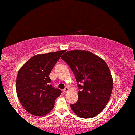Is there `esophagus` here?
<instances>
[{
    "label": "esophagus",
    "instance_id": "esophagus-1",
    "mask_svg": "<svg viewBox=\"0 0 135 135\" xmlns=\"http://www.w3.org/2000/svg\"><path fill=\"white\" fill-rule=\"evenodd\" d=\"M63 91H64V92L67 93V92H68V91H69V88H67V87H66V88H65L63 90Z\"/></svg>",
    "mask_w": 135,
    "mask_h": 135
}]
</instances>
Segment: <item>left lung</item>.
<instances>
[{"mask_svg": "<svg viewBox=\"0 0 135 135\" xmlns=\"http://www.w3.org/2000/svg\"><path fill=\"white\" fill-rule=\"evenodd\" d=\"M61 58L70 67L80 89L78 100L70 105L72 111L83 118L95 117L105 108L113 90L108 66L103 59L84 50L68 51Z\"/></svg>", "mask_w": 135, "mask_h": 135, "instance_id": "left-lung-1", "label": "left lung"}]
</instances>
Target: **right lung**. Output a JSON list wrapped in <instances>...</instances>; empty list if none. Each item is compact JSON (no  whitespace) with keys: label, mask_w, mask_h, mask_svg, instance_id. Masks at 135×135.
<instances>
[{"label":"right lung","mask_w":135,"mask_h":135,"mask_svg":"<svg viewBox=\"0 0 135 135\" xmlns=\"http://www.w3.org/2000/svg\"><path fill=\"white\" fill-rule=\"evenodd\" d=\"M66 51L41 54L27 61L18 71L16 90L22 106L36 116L46 115L54 107L55 100L61 90L54 88L49 75Z\"/></svg>","instance_id":"1"}]
</instances>
